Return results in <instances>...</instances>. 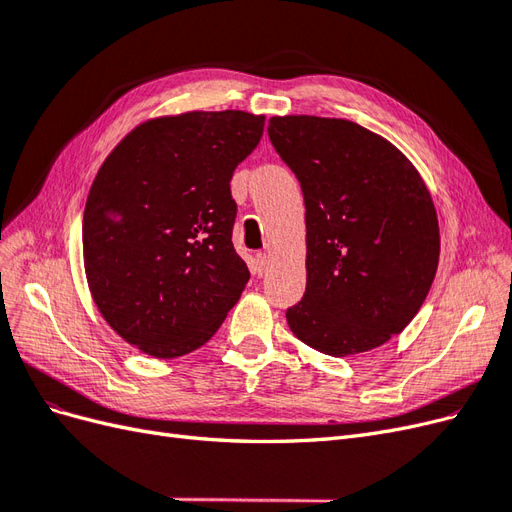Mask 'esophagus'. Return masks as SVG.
<instances>
[{"label":"esophagus","instance_id":"esophagus-1","mask_svg":"<svg viewBox=\"0 0 512 512\" xmlns=\"http://www.w3.org/2000/svg\"><path fill=\"white\" fill-rule=\"evenodd\" d=\"M254 260H256V271H258V275L265 273L267 267H269V256H267L265 252H258Z\"/></svg>","mask_w":512,"mask_h":512}]
</instances>
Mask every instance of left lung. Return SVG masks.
I'll list each match as a JSON object with an SVG mask.
<instances>
[{"instance_id":"obj_1","label":"left lung","mask_w":512,"mask_h":512,"mask_svg":"<svg viewBox=\"0 0 512 512\" xmlns=\"http://www.w3.org/2000/svg\"><path fill=\"white\" fill-rule=\"evenodd\" d=\"M269 138L305 198L307 286L286 312L290 331L331 356L386 344L438 271V215L423 177L393 143L348 119L271 117Z\"/></svg>"}]
</instances>
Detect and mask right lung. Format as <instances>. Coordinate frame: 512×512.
<instances>
[{
	"mask_svg": "<svg viewBox=\"0 0 512 512\" xmlns=\"http://www.w3.org/2000/svg\"><path fill=\"white\" fill-rule=\"evenodd\" d=\"M265 115L190 111L149 119L108 153L83 215L89 292L119 337L175 359L220 329L250 280L232 245L235 168Z\"/></svg>",
	"mask_w": 512,
	"mask_h": 512,
	"instance_id": "1",
	"label": "right lung"
}]
</instances>
